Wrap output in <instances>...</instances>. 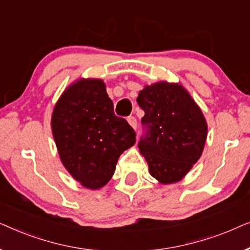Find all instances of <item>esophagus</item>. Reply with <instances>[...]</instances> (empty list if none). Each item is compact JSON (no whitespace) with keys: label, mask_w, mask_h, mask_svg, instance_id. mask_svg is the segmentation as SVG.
Here are the masks:
<instances>
[{"label":"esophagus","mask_w":250,"mask_h":250,"mask_svg":"<svg viewBox=\"0 0 250 250\" xmlns=\"http://www.w3.org/2000/svg\"><path fill=\"white\" fill-rule=\"evenodd\" d=\"M127 122H128V124L131 125L134 129L138 127V122H136V118L134 117V116H129V117L127 118Z\"/></svg>","instance_id":"1"}]
</instances>
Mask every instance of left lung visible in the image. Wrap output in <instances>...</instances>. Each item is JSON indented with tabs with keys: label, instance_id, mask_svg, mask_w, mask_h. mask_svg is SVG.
<instances>
[{
	"label": "left lung",
	"instance_id": "obj_1",
	"mask_svg": "<svg viewBox=\"0 0 250 250\" xmlns=\"http://www.w3.org/2000/svg\"><path fill=\"white\" fill-rule=\"evenodd\" d=\"M145 111L139 149L151 176L163 184L186 176L203 153L207 123L200 108L180 84L146 85L136 99Z\"/></svg>",
	"mask_w": 250,
	"mask_h": 250
}]
</instances>
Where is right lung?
I'll use <instances>...</instances> for the list:
<instances>
[{"label": "right lung", "mask_w": 250, "mask_h": 250, "mask_svg": "<svg viewBox=\"0 0 250 250\" xmlns=\"http://www.w3.org/2000/svg\"><path fill=\"white\" fill-rule=\"evenodd\" d=\"M51 127L63 166L87 189H100L114 175L119 156L135 143V132L114 112L101 80H80L63 92Z\"/></svg>", "instance_id": "obj_1"}]
</instances>
